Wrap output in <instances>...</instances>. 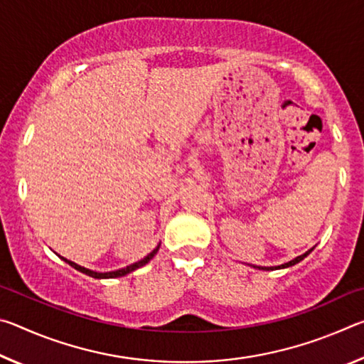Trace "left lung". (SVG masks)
Instances as JSON below:
<instances>
[{
  "mask_svg": "<svg viewBox=\"0 0 364 364\" xmlns=\"http://www.w3.org/2000/svg\"><path fill=\"white\" fill-rule=\"evenodd\" d=\"M311 250H313V249H310L308 252H305L304 255H300V257H297V258H294V260H291V262H287V263H284V264H279V267H255V268H258V269H267V271H268V269H278V268H289V267H294L295 263H299V262L304 260V258H305L308 254H310Z\"/></svg>",
  "mask_w": 364,
  "mask_h": 364,
  "instance_id": "left-lung-1",
  "label": "left lung"
}]
</instances>
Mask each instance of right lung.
I'll use <instances>...</instances> for the list:
<instances>
[{
  "label": "right lung",
  "instance_id": "add662e5",
  "mask_svg": "<svg viewBox=\"0 0 364 364\" xmlns=\"http://www.w3.org/2000/svg\"><path fill=\"white\" fill-rule=\"evenodd\" d=\"M159 247H160V245H157V247L154 249L149 255H146V257L143 258V260L133 263V264H130V267H127V268H122V269H117V271H109V273H97V271H91V269L85 268V267H80V264L73 263V262H70V260H67V258H64V257H60V258H63V260H64L65 263H69L70 267H73V268L78 269V271H82V273H85V274L91 276V278H96V279H109V278H120V276H125V274H128V273H132V271H134V269L144 267V264H146L147 262H151L152 257L157 254Z\"/></svg>",
  "mask_w": 364,
  "mask_h": 364
}]
</instances>
